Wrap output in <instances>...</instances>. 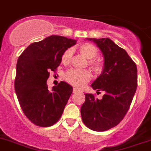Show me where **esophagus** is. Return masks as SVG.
<instances>
[{"label": "esophagus", "instance_id": "34e87169", "mask_svg": "<svg viewBox=\"0 0 151 151\" xmlns=\"http://www.w3.org/2000/svg\"><path fill=\"white\" fill-rule=\"evenodd\" d=\"M81 92V90L77 89V88H74V89H73V92H74V93H77V92Z\"/></svg>", "mask_w": 151, "mask_h": 151}]
</instances>
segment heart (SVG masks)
<instances>
[{"label": "heart", "instance_id": "heart-1", "mask_svg": "<svg viewBox=\"0 0 151 151\" xmlns=\"http://www.w3.org/2000/svg\"><path fill=\"white\" fill-rule=\"evenodd\" d=\"M79 51L86 59H89L88 65L94 70L95 72L99 74L104 68L102 62L96 58L99 55V50L95 45L90 43H84L79 46ZM73 51L71 49H68L63 52L61 58L62 63L64 65H68L71 61ZM65 80L71 85L76 87H83L90 81L92 75L90 72L86 70H77L74 69L68 70L65 74Z\"/></svg>", "mask_w": 151, "mask_h": 151}]
</instances>
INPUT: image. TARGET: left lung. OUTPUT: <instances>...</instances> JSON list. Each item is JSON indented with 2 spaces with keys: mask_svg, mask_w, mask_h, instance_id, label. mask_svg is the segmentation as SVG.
<instances>
[{
  "mask_svg": "<svg viewBox=\"0 0 151 151\" xmlns=\"http://www.w3.org/2000/svg\"><path fill=\"white\" fill-rule=\"evenodd\" d=\"M97 44L104 58L101 74L92 83L101 99L85 94L81 109L82 120L93 131H107L119 124L129 109L138 86L137 66L124 49L109 38H90Z\"/></svg>",
  "mask_w": 151,
  "mask_h": 151,
  "instance_id": "8db88e82",
  "label": "left lung"
}]
</instances>
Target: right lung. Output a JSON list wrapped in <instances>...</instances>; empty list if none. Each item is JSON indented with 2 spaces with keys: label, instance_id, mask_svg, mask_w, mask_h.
<instances>
[{
  "label": "right lung",
  "instance_id": "right-lung-1",
  "mask_svg": "<svg viewBox=\"0 0 151 151\" xmlns=\"http://www.w3.org/2000/svg\"><path fill=\"white\" fill-rule=\"evenodd\" d=\"M76 42L52 35L30 44L19 57L15 90L23 113L36 126H51L62 116L72 86L61 81L50 92L47 81L50 72L56 71L63 52Z\"/></svg>",
  "mask_w": 151,
  "mask_h": 151
}]
</instances>
